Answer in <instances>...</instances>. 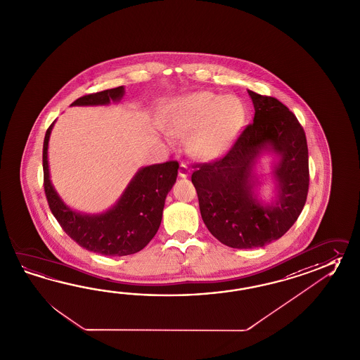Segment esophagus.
Instances as JSON below:
<instances>
[{"label":"esophagus","mask_w":360,"mask_h":360,"mask_svg":"<svg viewBox=\"0 0 360 360\" xmlns=\"http://www.w3.org/2000/svg\"><path fill=\"white\" fill-rule=\"evenodd\" d=\"M178 174L181 178H187L190 176V169L186 165V164H181L179 169H178Z\"/></svg>","instance_id":"34e87169"}]
</instances>
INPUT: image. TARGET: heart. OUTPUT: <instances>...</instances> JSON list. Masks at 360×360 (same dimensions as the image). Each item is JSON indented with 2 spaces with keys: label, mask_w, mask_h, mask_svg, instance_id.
<instances>
[{
  "label": "heart",
  "mask_w": 360,
  "mask_h": 360,
  "mask_svg": "<svg viewBox=\"0 0 360 360\" xmlns=\"http://www.w3.org/2000/svg\"><path fill=\"white\" fill-rule=\"evenodd\" d=\"M245 121L247 110L239 98L198 91L169 108L167 128L173 134L190 133V151L201 159H214L231 148Z\"/></svg>",
  "instance_id": "obj_1"
}]
</instances>
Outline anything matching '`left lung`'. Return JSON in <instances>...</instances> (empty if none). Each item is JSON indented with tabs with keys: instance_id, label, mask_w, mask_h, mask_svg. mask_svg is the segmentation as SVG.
I'll return each mask as SVG.
<instances>
[{
	"instance_id": "left-lung-1",
	"label": "left lung",
	"mask_w": 360,
	"mask_h": 360,
	"mask_svg": "<svg viewBox=\"0 0 360 360\" xmlns=\"http://www.w3.org/2000/svg\"><path fill=\"white\" fill-rule=\"evenodd\" d=\"M253 124L240 134L227 155L201 164L191 181L200 213L210 233L238 249L264 247L280 239L301 214L309 191V151L304 128L284 104L248 90ZM271 151L277 193L270 203L257 199L256 160Z\"/></svg>"
}]
</instances>
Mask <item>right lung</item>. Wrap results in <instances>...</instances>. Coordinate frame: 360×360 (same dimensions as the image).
Here are the masks:
<instances>
[{
  "instance_id": "obj_1",
  "label": "right lung",
  "mask_w": 360,
  "mask_h": 360,
  "mask_svg": "<svg viewBox=\"0 0 360 360\" xmlns=\"http://www.w3.org/2000/svg\"><path fill=\"white\" fill-rule=\"evenodd\" d=\"M124 94V86L108 89L81 96L71 105L117 103ZM54 124L56 121L49 127L44 139L42 167L49 208L56 221L71 239L90 252L103 256L121 257L142 250L160 227L167 195L176 184L178 162L167 161L139 169L120 199L104 213L86 214L76 212L64 204L50 181L48 148Z\"/></svg>"
}]
</instances>
